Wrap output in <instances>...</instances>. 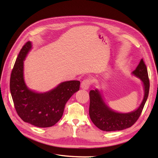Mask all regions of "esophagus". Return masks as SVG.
<instances>
[{
    "instance_id": "obj_1",
    "label": "esophagus",
    "mask_w": 158,
    "mask_h": 158,
    "mask_svg": "<svg viewBox=\"0 0 158 158\" xmlns=\"http://www.w3.org/2000/svg\"><path fill=\"white\" fill-rule=\"evenodd\" d=\"M90 84H91V81H90L89 79L83 80L81 84V88L85 90L88 89L90 86Z\"/></svg>"
}]
</instances>
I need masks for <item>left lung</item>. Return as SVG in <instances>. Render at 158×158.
Returning <instances> with one entry per match:
<instances>
[{"instance_id":"1","label":"left lung","mask_w":158,"mask_h":158,"mask_svg":"<svg viewBox=\"0 0 158 158\" xmlns=\"http://www.w3.org/2000/svg\"><path fill=\"white\" fill-rule=\"evenodd\" d=\"M132 75L140 79L144 89V96L141 103L136 110L128 113H119L113 110L104 100L102 92L98 89L90 90L89 109L90 119L99 129L106 132L122 130L135 123L140 115L148 98L149 81L145 62L141 59Z\"/></svg>"}]
</instances>
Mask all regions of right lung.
Wrapping results in <instances>:
<instances>
[{
  "instance_id": "right-lung-1",
  "label": "right lung",
  "mask_w": 158,
  "mask_h": 158,
  "mask_svg": "<svg viewBox=\"0 0 158 158\" xmlns=\"http://www.w3.org/2000/svg\"><path fill=\"white\" fill-rule=\"evenodd\" d=\"M32 48L28 41L17 57L10 79V91L17 113L23 122L39 127L53 126L61 119L67 101L79 91V81L59 83L45 92L30 89L24 80L23 62Z\"/></svg>"
}]
</instances>
